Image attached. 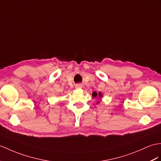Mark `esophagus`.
Wrapping results in <instances>:
<instances>
[{
  "label": "esophagus",
  "instance_id": "34e87169",
  "mask_svg": "<svg viewBox=\"0 0 161 161\" xmlns=\"http://www.w3.org/2000/svg\"><path fill=\"white\" fill-rule=\"evenodd\" d=\"M82 87H83V85H82L81 84L76 85V89H80V88H82Z\"/></svg>",
  "mask_w": 161,
  "mask_h": 161
}]
</instances>
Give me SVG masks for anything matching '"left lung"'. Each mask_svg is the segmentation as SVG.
Masks as SVG:
<instances>
[{
    "instance_id": "left-lung-1",
    "label": "left lung",
    "mask_w": 161,
    "mask_h": 161,
    "mask_svg": "<svg viewBox=\"0 0 161 161\" xmlns=\"http://www.w3.org/2000/svg\"><path fill=\"white\" fill-rule=\"evenodd\" d=\"M97 95H98L100 97H102V94H101V92H99V93H97V92H94L92 93V96H93V97H97Z\"/></svg>"
}]
</instances>
